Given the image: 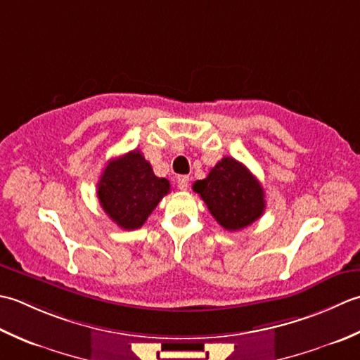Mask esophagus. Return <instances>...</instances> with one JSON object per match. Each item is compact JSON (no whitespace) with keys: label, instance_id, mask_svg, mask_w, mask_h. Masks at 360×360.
I'll use <instances>...</instances> for the list:
<instances>
[{"label":"esophagus","instance_id":"obj_1","mask_svg":"<svg viewBox=\"0 0 360 360\" xmlns=\"http://www.w3.org/2000/svg\"><path fill=\"white\" fill-rule=\"evenodd\" d=\"M177 186L181 191H186L189 188V177H188V175H180V177H177Z\"/></svg>","mask_w":360,"mask_h":360}]
</instances>
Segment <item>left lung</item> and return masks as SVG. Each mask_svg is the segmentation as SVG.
Masks as SVG:
<instances>
[{
	"label": "left lung",
	"instance_id": "8db88e82",
	"mask_svg": "<svg viewBox=\"0 0 360 360\" xmlns=\"http://www.w3.org/2000/svg\"><path fill=\"white\" fill-rule=\"evenodd\" d=\"M193 189L200 194L217 224L229 231L245 229L266 210L261 183L231 157H224L207 179L194 183Z\"/></svg>",
	"mask_w": 360,
	"mask_h": 360
}]
</instances>
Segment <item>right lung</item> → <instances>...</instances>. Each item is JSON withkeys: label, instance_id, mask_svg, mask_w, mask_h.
<instances>
[{"label": "right lung", "instance_id": "right-lung-1", "mask_svg": "<svg viewBox=\"0 0 360 360\" xmlns=\"http://www.w3.org/2000/svg\"><path fill=\"white\" fill-rule=\"evenodd\" d=\"M171 183L160 179L139 150L112 160L98 183V197L107 216L124 230H136L148 221Z\"/></svg>", "mask_w": 360, "mask_h": 360}]
</instances>
